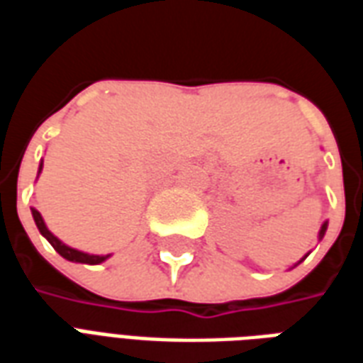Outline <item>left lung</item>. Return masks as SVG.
Instances as JSON below:
<instances>
[{"mask_svg":"<svg viewBox=\"0 0 363 363\" xmlns=\"http://www.w3.org/2000/svg\"><path fill=\"white\" fill-rule=\"evenodd\" d=\"M325 231H327V223H323V228H320V231H319V239H323ZM301 260H303V259H301Z\"/></svg>","mask_w":363,"mask_h":363,"instance_id":"1","label":"left lung"}]
</instances>
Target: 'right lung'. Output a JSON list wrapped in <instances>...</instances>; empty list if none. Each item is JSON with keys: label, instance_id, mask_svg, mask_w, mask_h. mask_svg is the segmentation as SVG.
Listing matches in <instances>:
<instances>
[{"label": "right lung", "instance_id": "obj_1", "mask_svg": "<svg viewBox=\"0 0 363 363\" xmlns=\"http://www.w3.org/2000/svg\"><path fill=\"white\" fill-rule=\"evenodd\" d=\"M40 169H43V165H40ZM33 210V218H35V223L36 228H38V231L43 233L46 239H48V243L56 249V252H60L62 257L66 260H72V262H83V264H99V262H103V260L108 259V255L106 257H99V255H87V252H82V251H75V249H72V247H67V245H64L62 241H60L58 237H54L46 229V225H44V220L40 213L36 212L35 208H30Z\"/></svg>", "mask_w": 363, "mask_h": 363}]
</instances>
